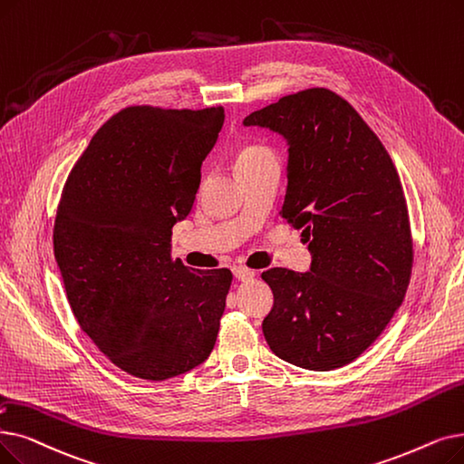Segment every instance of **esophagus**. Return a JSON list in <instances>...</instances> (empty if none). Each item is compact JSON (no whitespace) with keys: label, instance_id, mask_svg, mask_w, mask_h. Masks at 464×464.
<instances>
[{"label":"esophagus","instance_id":"esophagus-1","mask_svg":"<svg viewBox=\"0 0 464 464\" xmlns=\"http://www.w3.org/2000/svg\"><path fill=\"white\" fill-rule=\"evenodd\" d=\"M233 275H235V278L237 280H250V278H254L256 276V271H252V269H248V267H243V266H237V267H233Z\"/></svg>","mask_w":464,"mask_h":464}]
</instances>
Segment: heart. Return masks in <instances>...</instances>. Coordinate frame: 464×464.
<instances>
[{
    "label": "heart",
    "mask_w": 464,
    "mask_h": 464,
    "mask_svg": "<svg viewBox=\"0 0 464 464\" xmlns=\"http://www.w3.org/2000/svg\"><path fill=\"white\" fill-rule=\"evenodd\" d=\"M267 155H273V151H271L269 148H266V146H261V144H248V146H243V148H240V150L237 151V155H235V167L240 169L243 165L254 163V160L264 159V157H267Z\"/></svg>",
    "instance_id": "obj_1"
}]
</instances>
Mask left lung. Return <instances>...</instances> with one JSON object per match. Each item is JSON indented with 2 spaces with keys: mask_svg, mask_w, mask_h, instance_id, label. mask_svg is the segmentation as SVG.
<instances>
[{
  "mask_svg": "<svg viewBox=\"0 0 464 464\" xmlns=\"http://www.w3.org/2000/svg\"><path fill=\"white\" fill-rule=\"evenodd\" d=\"M288 142L282 218L309 243V273H261L273 290L264 318L271 351L294 366L349 364L404 301L413 238L391 155L358 111L330 89L282 96L245 119Z\"/></svg>",
  "mask_w": 464,
  "mask_h": 464,
  "instance_id": "1",
  "label": "left lung"
}]
</instances>
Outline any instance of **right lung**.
Masks as SVG:
<instances>
[{"instance_id": "obj_1", "label": "right lung", "mask_w": 464, "mask_h": 464, "mask_svg": "<svg viewBox=\"0 0 464 464\" xmlns=\"http://www.w3.org/2000/svg\"><path fill=\"white\" fill-rule=\"evenodd\" d=\"M224 108L129 106L73 165L53 243L79 326L117 368L165 381L205 362L233 275L172 259V227L193 207Z\"/></svg>"}]
</instances>
